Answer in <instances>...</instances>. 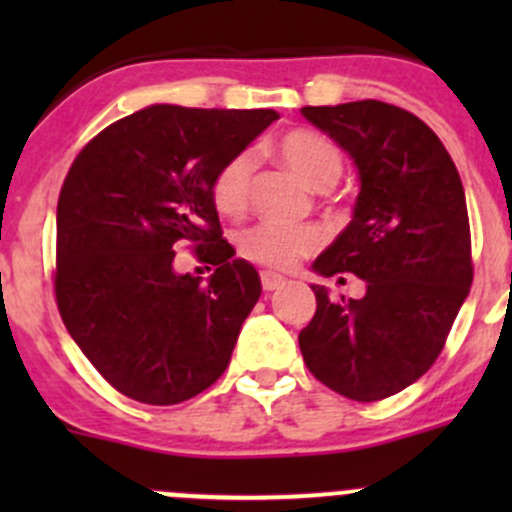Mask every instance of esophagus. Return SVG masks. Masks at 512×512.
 <instances>
[{"mask_svg": "<svg viewBox=\"0 0 512 512\" xmlns=\"http://www.w3.org/2000/svg\"><path fill=\"white\" fill-rule=\"evenodd\" d=\"M260 280H262V289H265V292H272V289H280L282 285H285V277L275 275V272H270V270L262 272Z\"/></svg>", "mask_w": 512, "mask_h": 512, "instance_id": "obj_1", "label": "esophagus"}]
</instances>
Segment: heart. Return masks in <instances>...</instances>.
I'll return each instance as SVG.
<instances>
[{
    "instance_id": "heart-1",
    "label": "heart",
    "mask_w": 512,
    "mask_h": 512,
    "mask_svg": "<svg viewBox=\"0 0 512 512\" xmlns=\"http://www.w3.org/2000/svg\"><path fill=\"white\" fill-rule=\"evenodd\" d=\"M282 163L302 180L307 188L327 193L339 183L344 173V156L327 136L307 128L289 131L277 143ZM255 158L250 151H240L227 158L213 175L210 198L223 215L237 218L250 208ZM324 245V235L312 225H275L260 223L240 232L237 250L245 260L270 270H292L299 260L314 255Z\"/></svg>"
}]
</instances>
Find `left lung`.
Listing matches in <instances>:
<instances>
[{
    "instance_id": "8db88e82",
    "label": "left lung",
    "mask_w": 512,
    "mask_h": 512,
    "mask_svg": "<svg viewBox=\"0 0 512 512\" xmlns=\"http://www.w3.org/2000/svg\"><path fill=\"white\" fill-rule=\"evenodd\" d=\"M354 158V220L314 262L352 272L361 299L312 287L317 312L299 332L314 379L352 401H381L421 379L446 347L473 282L471 223L461 175L436 133L391 103L304 106Z\"/></svg>"
}]
</instances>
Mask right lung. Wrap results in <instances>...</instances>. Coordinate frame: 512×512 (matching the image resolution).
Returning a JSON list of instances; mask_svg holds the SVG:
<instances>
[{
  "label": "right lung",
  "mask_w": 512,
  "mask_h": 512,
  "mask_svg": "<svg viewBox=\"0 0 512 512\" xmlns=\"http://www.w3.org/2000/svg\"><path fill=\"white\" fill-rule=\"evenodd\" d=\"M277 118L158 103L103 128L71 163L56 205V307L128 399L180 404L230 364L262 285L232 260L210 183ZM180 244L216 267L205 286L172 270Z\"/></svg>",
  "instance_id": "obj_1"
}]
</instances>
